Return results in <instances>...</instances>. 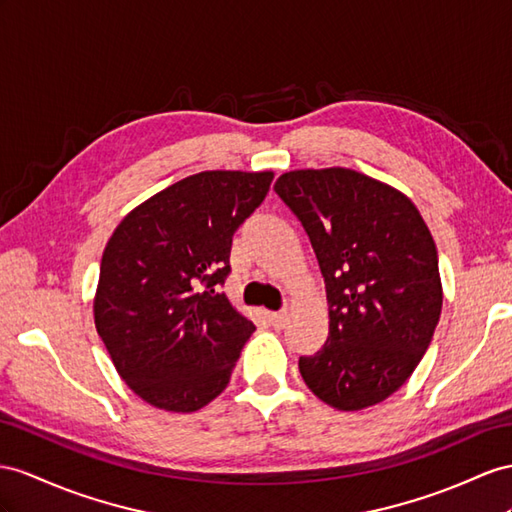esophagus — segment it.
Returning <instances> with one entry per match:
<instances>
[{"label": "esophagus", "mask_w": 512, "mask_h": 512, "mask_svg": "<svg viewBox=\"0 0 512 512\" xmlns=\"http://www.w3.org/2000/svg\"><path fill=\"white\" fill-rule=\"evenodd\" d=\"M270 322L274 329H283L287 324V311H277V313H270Z\"/></svg>", "instance_id": "1"}]
</instances>
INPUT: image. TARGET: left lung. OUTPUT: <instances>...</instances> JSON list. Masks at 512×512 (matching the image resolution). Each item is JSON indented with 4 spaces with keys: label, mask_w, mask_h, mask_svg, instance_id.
Segmentation results:
<instances>
[{
    "label": "left lung",
    "mask_w": 512,
    "mask_h": 512,
    "mask_svg": "<svg viewBox=\"0 0 512 512\" xmlns=\"http://www.w3.org/2000/svg\"><path fill=\"white\" fill-rule=\"evenodd\" d=\"M274 192L303 222L326 283L329 337L300 357L305 385L337 411L387 400L422 361L441 316L428 225L409 196L342 166L290 170Z\"/></svg>",
    "instance_id": "left-lung-1"
}]
</instances>
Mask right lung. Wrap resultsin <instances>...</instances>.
I'll list each match as a JSON object with an SVG mask.
<instances>
[{
  "label": "right lung",
  "instance_id": "obj_1",
  "mask_svg": "<svg viewBox=\"0 0 512 512\" xmlns=\"http://www.w3.org/2000/svg\"><path fill=\"white\" fill-rule=\"evenodd\" d=\"M272 170H205L119 222L93 300L116 372L155 409L194 413L229 385L255 324L218 292L235 229L266 199Z\"/></svg>",
  "mask_w": 512,
  "mask_h": 512
}]
</instances>
